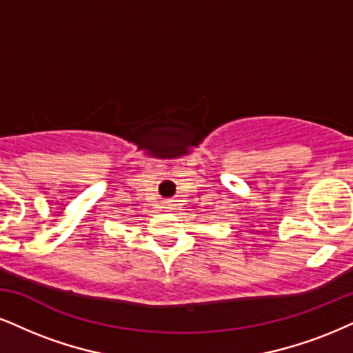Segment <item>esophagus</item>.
I'll return each mask as SVG.
<instances>
[{
	"instance_id": "1",
	"label": "esophagus",
	"mask_w": 353,
	"mask_h": 353,
	"mask_svg": "<svg viewBox=\"0 0 353 353\" xmlns=\"http://www.w3.org/2000/svg\"><path fill=\"white\" fill-rule=\"evenodd\" d=\"M165 210H172V208H170V204H165Z\"/></svg>"
}]
</instances>
